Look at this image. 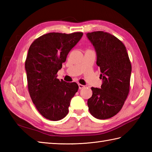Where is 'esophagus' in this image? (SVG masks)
Returning a JSON list of instances; mask_svg holds the SVG:
<instances>
[{
  "label": "esophagus",
  "mask_w": 152,
  "mask_h": 152,
  "mask_svg": "<svg viewBox=\"0 0 152 152\" xmlns=\"http://www.w3.org/2000/svg\"><path fill=\"white\" fill-rule=\"evenodd\" d=\"M78 87H79V89H83V88H84V86H83V85H82V84H80V83H79V84H78Z\"/></svg>",
  "instance_id": "34e87169"
}]
</instances>
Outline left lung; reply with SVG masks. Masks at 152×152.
Returning <instances> with one entry per match:
<instances>
[{
    "mask_svg": "<svg viewBox=\"0 0 152 152\" xmlns=\"http://www.w3.org/2000/svg\"><path fill=\"white\" fill-rule=\"evenodd\" d=\"M86 35L95 48L102 78L101 89L91 88L93 95L88 100L89 110L96 118L108 119L121 110L127 97L131 64L124 44L114 35L103 31Z\"/></svg>",
    "mask_w": 152,
    "mask_h": 152,
    "instance_id": "1",
    "label": "left lung"
}]
</instances>
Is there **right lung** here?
Returning <instances> with one entry per match:
<instances>
[{
	"instance_id": "right-lung-1",
	"label": "right lung",
	"mask_w": 152,
	"mask_h": 152,
	"mask_svg": "<svg viewBox=\"0 0 152 152\" xmlns=\"http://www.w3.org/2000/svg\"><path fill=\"white\" fill-rule=\"evenodd\" d=\"M82 36L81 32L50 33L38 38L28 49L25 64L28 92L38 111L50 120L65 117L78 91L76 82L60 81L56 74Z\"/></svg>"
}]
</instances>
